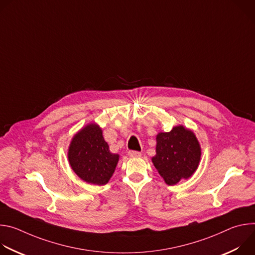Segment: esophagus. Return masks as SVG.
Wrapping results in <instances>:
<instances>
[{
    "label": "esophagus",
    "instance_id": "esophagus-1",
    "mask_svg": "<svg viewBox=\"0 0 255 255\" xmlns=\"http://www.w3.org/2000/svg\"><path fill=\"white\" fill-rule=\"evenodd\" d=\"M128 155H129V157H131V158L140 157V156H141V152H138V151H129V152H128Z\"/></svg>",
    "mask_w": 255,
    "mask_h": 255
}]
</instances>
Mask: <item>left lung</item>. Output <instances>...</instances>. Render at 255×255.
Masks as SVG:
<instances>
[{
  "mask_svg": "<svg viewBox=\"0 0 255 255\" xmlns=\"http://www.w3.org/2000/svg\"><path fill=\"white\" fill-rule=\"evenodd\" d=\"M153 165L168 186L191 177L199 167L202 155L200 142L189 128L177 125L169 132L156 135Z\"/></svg>",
  "mask_w": 255,
  "mask_h": 255,
  "instance_id": "1",
  "label": "left lung"
}]
</instances>
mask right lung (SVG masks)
<instances>
[{
	"mask_svg": "<svg viewBox=\"0 0 255 255\" xmlns=\"http://www.w3.org/2000/svg\"><path fill=\"white\" fill-rule=\"evenodd\" d=\"M71 169L88 184L104 186L112 177L120 155L112 153L97 123H89L71 138L67 150Z\"/></svg>",
	"mask_w": 255,
	"mask_h": 255,
	"instance_id": "right-lung-1",
	"label": "right lung"
}]
</instances>
